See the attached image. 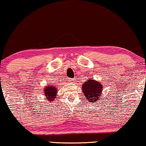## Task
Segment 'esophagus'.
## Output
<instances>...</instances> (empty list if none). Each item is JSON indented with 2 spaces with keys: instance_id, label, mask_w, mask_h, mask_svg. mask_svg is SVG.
<instances>
[{
  "instance_id": "obj_1",
  "label": "esophagus",
  "mask_w": 146,
  "mask_h": 146,
  "mask_svg": "<svg viewBox=\"0 0 146 146\" xmlns=\"http://www.w3.org/2000/svg\"><path fill=\"white\" fill-rule=\"evenodd\" d=\"M69 81L71 82H73L74 81V78H69Z\"/></svg>"
}]
</instances>
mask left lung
<instances>
[{"label":"left lung","instance_id":"1","mask_svg":"<svg viewBox=\"0 0 146 146\" xmlns=\"http://www.w3.org/2000/svg\"><path fill=\"white\" fill-rule=\"evenodd\" d=\"M102 86L100 82H96L93 78H89L84 82L82 87V91L90 103L98 102L97 101L102 95Z\"/></svg>","mask_w":146,"mask_h":146}]
</instances>
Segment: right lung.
Instances as JSON below:
<instances>
[{"instance_id": "add662e5", "label": "right lung", "mask_w": 146, "mask_h": 146, "mask_svg": "<svg viewBox=\"0 0 146 146\" xmlns=\"http://www.w3.org/2000/svg\"><path fill=\"white\" fill-rule=\"evenodd\" d=\"M57 93V89L55 86H47L44 89V95L45 96L44 100L47 98L48 101H53L55 99Z\"/></svg>"}]
</instances>
